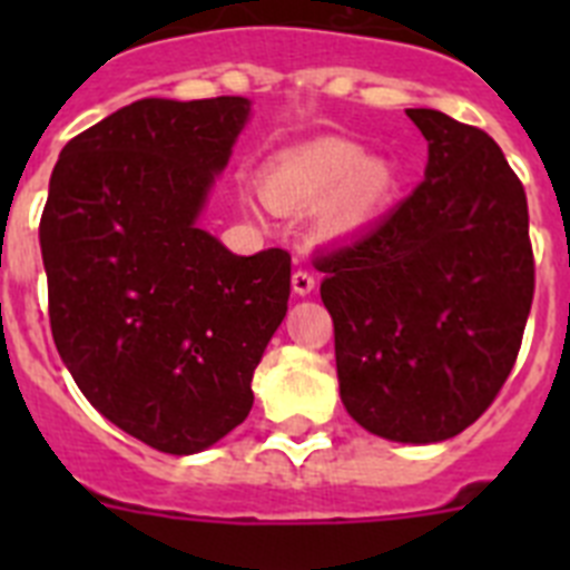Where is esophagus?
<instances>
[{
    "instance_id": "1",
    "label": "esophagus",
    "mask_w": 570,
    "mask_h": 570,
    "mask_svg": "<svg viewBox=\"0 0 570 570\" xmlns=\"http://www.w3.org/2000/svg\"><path fill=\"white\" fill-rule=\"evenodd\" d=\"M291 285H294V294L308 296L316 288V276L308 268H296L294 276H291Z\"/></svg>"
}]
</instances>
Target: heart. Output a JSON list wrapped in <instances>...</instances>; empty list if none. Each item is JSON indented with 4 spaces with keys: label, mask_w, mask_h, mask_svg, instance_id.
I'll list each match as a JSON object with an SVG mask.
<instances>
[{
    "label": "heart",
    "mask_w": 570,
    "mask_h": 570,
    "mask_svg": "<svg viewBox=\"0 0 570 570\" xmlns=\"http://www.w3.org/2000/svg\"><path fill=\"white\" fill-rule=\"evenodd\" d=\"M259 188L279 210H308L325 199L322 225L351 230L385 210L396 176L385 159L362 156V148L351 139L320 136L276 154L262 168Z\"/></svg>",
    "instance_id": "heart-1"
}]
</instances>
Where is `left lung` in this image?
<instances>
[{
    "label": "left lung",
    "instance_id": "1",
    "mask_svg": "<svg viewBox=\"0 0 570 570\" xmlns=\"http://www.w3.org/2000/svg\"><path fill=\"white\" fill-rule=\"evenodd\" d=\"M425 179L385 219L325 250L347 414L394 442H442L488 411L520 354L533 302L528 199L485 130L407 108Z\"/></svg>",
    "mask_w": 570,
    "mask_h": 570
}]
</instances>
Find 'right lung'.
<instances>
[{
	"label": "right lung",
	"instance_id": "add662e5",
	"mask_svg": "<svg viewBox=\"0 0 570 570\" xmlns=\"http://www.w3.org/2000/svg\"><path fill=\"white\" fill-rule=\"evenodd\" d=\"M248 114L242 97L139 99L73 136L50 174L39 245L59 356L99 414L163 454L248 416L288 311V250L236 256L196 228Z\"/></svg>",
	"mask_w": 570,
	"mask_h": 570
}]
</instances>
